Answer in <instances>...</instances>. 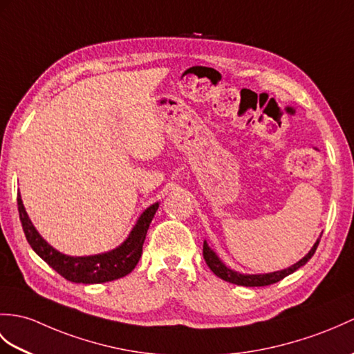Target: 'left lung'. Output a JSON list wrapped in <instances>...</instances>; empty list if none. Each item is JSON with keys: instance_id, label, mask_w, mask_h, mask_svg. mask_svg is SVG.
Masks as SVG:
<instances>
[{"instance_id": "1", "label": "left lung", "mask_w": 354, "mask_h": 354, "mask_svg": "<svg viewBox=\"0 0 354 354\" xmlns=\"http://www.w3.org/2000/svg\"><path fill=\"white\" fill-rule=\"evenodd\" d=\"M319 238H322V236H319ZM319 238L317 240V243L314 244V248L309 250L306 257L300 259L299 262H295L294 266L285 268V270H281V271H273V273H266V274H243V273H238V271H235V270L227 268L223 264V262L220 261V258L214 253V250H211V248H209L207 241H203V258H205V262L208 264V267L211 268L212 273H214L217 277L223 279V281H226V282L241 285V286H267V285L282 281L283 277L294 273L295 270H299L300 267L305 266L306 262L312 257H314V253H315L318 244H319Z\"/></svg>"}]
</instances>
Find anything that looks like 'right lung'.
Segmentation results:
<instances>
[{
    "instance_id": "1",
    "label": "right lung",
    "mask_w": 354,
    "mask_h": 354,
    "mask_svg": "<svg viewBox=\"0 0 354 354\" xmlns=\"http://www.w3.org/2000/svg\"><path fill=\"white\" fill-rule=\"evenodd\" d=\"M158 209V202L151 205L138 217L136 226L131 231L129 236L123 241L119 248L106 253L92 254V257H69V254L60 253L53 245H49L40 234L32 226L31 220L18 193V211L22 223L24 234L27 236L31 249L35 250L46 264L54 268L57 273L63 276L66 281L75 283H104L116 281L131 273L137 266L142 257L143 243L149 229L151 221Z\"/></svg>"
}]
</instances>
